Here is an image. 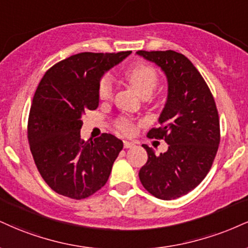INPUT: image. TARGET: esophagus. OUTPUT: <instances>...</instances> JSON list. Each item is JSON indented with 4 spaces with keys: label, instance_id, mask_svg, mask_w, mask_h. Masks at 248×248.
<instances>
[{
    "label": "esophagus",
    "instance_id": "esophagus-1",
    "mask_svg": "<svg viewBox=\"0 0 248 248\" xmlns=\"http://www.w3.org/2000/svg\"><path fill=\"white\" fill-rule=\"evenodd\" d=\"M124 147L128 149V148H133L134 147V143L129 142V141H124Z\"/></svg>",
    "mask_w": 248,
    "mask_h": 248
}]
</instances>
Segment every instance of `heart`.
<instances>
[{"instance_id":"1","label":"heart","mask_w":248,"mask_h":248,"mask_svg":"<svg viewBox=\"0 0 248 248\" xmlns=\"http://www.w3.org/2000/svg\"><path fill=\"white\" fill-rule=\"evenodd\" d=\"M124 77L128 82L133 85V88L142 95L143 98L149 97L157 88L158 77L157 70L153 65L145 62L132 65L124 71ZM98 97L100 100H109L113 97V83L108 74H104L98 82ZM115 128L124 135H132L135 133V124L128 116L121 115L115 119Z\"/></svg>"}]
</instances>
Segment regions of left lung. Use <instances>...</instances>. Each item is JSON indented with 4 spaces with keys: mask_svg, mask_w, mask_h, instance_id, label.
Masks as SVG:
<instances>
[{
    "mask_svg": "<svg viewBox=\"0 0 248 248\" xmlns=\"http://www.w3.org/2000/svg\"><path fill=\"white\" fill-rule=\"evenodd\" d=\"M166 74L169 95L159 116L160 127L148 133L164 140L166 153L156 156L148 145V160L139 172L151 195L173 200L186 195L205 178L220 141L219 116L209 86L195 65L174 50H139Z\"/></svg>",
    "mask_w": 248,
    "mask_h": 248,
    "instance_id": "1",
    "label": "left lung"
}]
</instances>
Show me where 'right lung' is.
I'll return each mask as SVG.
<instances>
[{
    "label": "right lung",
    "instance_id": "add662e5",
    "mask_svg": "<svg viewBox=\"0 0 248 248\" xmlns=\"http://www.w3.org/2000/svg\"><path fill=\"white\" fill-rule=\"evenodd\" d=\"M130 53L71 55L50 67L39 83L28 120L30 150L45 183L60 195L86 199L108 180L122 141L104 133L84 142L80 119L98 107L104 71Z\"/></svg>",
    "mask_w": 248,
    "mask_h": 248
}]
</instances>
